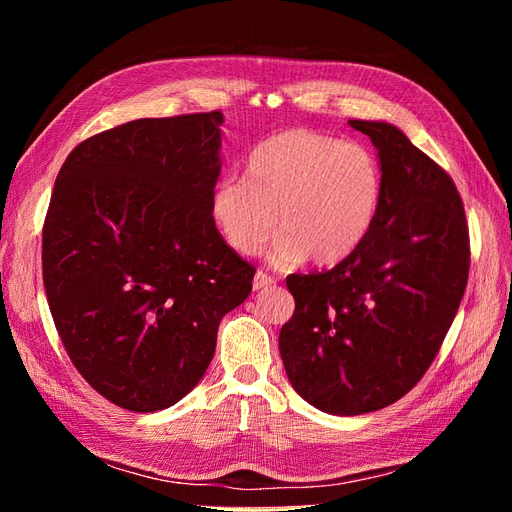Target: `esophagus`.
<instances>
[{
	"mask_svg": "<svg viewBox=\"0 0 512 512\" xmlns=\"http://www.w3.org/2000/svg\"><path fill=\"white\" fill-rule=\"evenodd\" d=\"M275 284V280L271 275H267V273H262V271H258L256 275H254V282H252V286H254V290H262V288H269V286H273Z\"/></svg>",
	"mask_w": 512,
	"mask_h": 512,
	"instance_id": "obj_1",
	"label": "esophagus"
}]
</instances>
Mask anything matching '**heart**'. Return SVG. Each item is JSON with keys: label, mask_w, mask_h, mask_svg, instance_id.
Masks as SVG:
<instances>
[{"label": "heart", "mask_w": 512, "mask_h": 512, "mask_svg": "<svg viewBox=\"0 0 512 512\" xmlns=\"http://www.w3.org/2000/svg\"><path fill=\"white\" fill-rule=\"evenodd\" d=\"M382 200V170L369 147L309 128L262 141L245 179L215 185L211 215L232 250L254 256L277 230L273 260L333 267L359 250Z\"/></svg>", "instance_id": "obj_1"}]
</instances>
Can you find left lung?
Masks as SVG:
<instances>
[{
  "label": "left lung",
  "instance_id": "left-lung-1",
  "mask_svg": "<svg viewBox=\"0 0 512 512\" xmlns=\"http://www.w3.org/2000/svg\"><path fill=\"white\" fill-rule=\"evenodd\" d=\"M371 138L382 200L359 250L333 269L286 280L294 314L280 331L290 384L339 416L404 397L436 359L470 271V232L451 175L399 128L348 121Z\"/></svg>",
  "mask_w": 512,
  "mask_h": 512
}]
</instances>
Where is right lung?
I'll return each mask as SVG.
<instances>
[{"label": "right lung", "instance_id": "obj_1", "mask_svg": "<svg viewBox=\"0 0 512 512\" xmlns=\"http://www.w3.org/2000/svg\"><path fill=\"white\" fill-rule=\"evenodd\" d=\"M222 113L136 119L61 166L42 226V280L70 361L132 412L177 404L207 371L220 320L256 269L211 215Z\"/></svg>", "mask_w": 512, "mask_h": 512}]
</instances>
